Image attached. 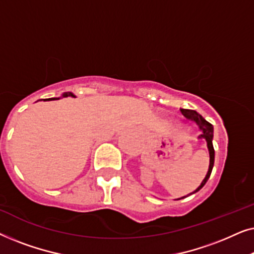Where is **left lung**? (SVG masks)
<instances>
[{
    "mask_svg": "<svg viewBox=\"0 0 254 254\" xmlns=\"http://www.w3.org/2000/svg\"><path fill=\"white\" fill-rule=\"evenodd\" d=\"M180 112L183 113V116L186 118L187 120H190L193 121V123H195L197 125V127L200 128L201 130H202V134H201L200 137H203L204 140L207 141V145H208V150H209V156H210V163H209V169H208V172H207V176L204 177V179L202 180V183H201V185L197 187V189L194 190L193 193L190 194H194L196 193L197 190H200L202 187L204 186V184L207 183V180L209 179L210 177V173H211V170H213V166H214V159H215V151H214V147H213V125L208 123V121L204 119V118L201 116L196 112V111L194 110H186V109H180ZM189 194V195H190ZM187 195V196H189ZM186 197V196H184ZM182 197V199H184ZM180 200V199H178Z\"/></svg>",
    "mask_w": 254,
    "mask_h": 254,
    "instance_id": "8db88e82",
    "label": "left lung"
}]
</instances>
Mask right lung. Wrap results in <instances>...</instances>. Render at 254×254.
Listing matches in <instances>:
<instances>
[{
	"instance_id": "1",
	"label": "right lung",
	"mask_w": 254,
	"mask_h": 254,
	"mask_svg": "<svg viewBox=\"0 0 254 254\" xmlns=\"http://www.w3.org/2000/svg\"><path fill=\"white\" fill-rule=\"evenodd\" d=\"M74 97V95H72V93L71 92H65L64 93V97ZM51 99H59V98H51Z\"/></svg>"
}]
</instances>
